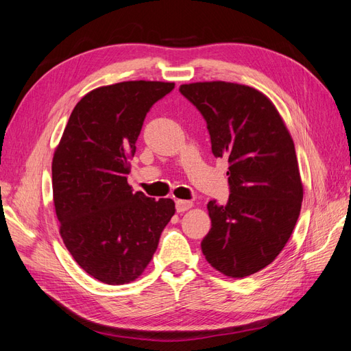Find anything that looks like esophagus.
<instances>
[{
    "label": "esophagus",
    "mask_w": 351,
    "mask_h": 351,
    "mask_svg": "<svg viewBox=\"0 0 351 351\" xmlns=\"http://www.w3.org/2000/svg\"><path fill=\"white\" fill-rule=\"evenodd\" d=\"M193 206L192 200H176V209L177 212H184Z\"/></svg>",
    "instance_id": "esophagus-1"
}]
</instances>
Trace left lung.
Masks as SVG:
<instances>
[{"mask_svg":"<svg viewBox=\"0 0 351 351\" xmlns=\"http://www.w3.org/2000/svg\"><path fill=\"white\" fill-rule=\"evenodd\" d=\"M178 90L205 119L212 154L228 161V202L208 204L202 253L227 277H247L278 256L300 215L293 139L274 104L250 86L199 82Z\"/></svg>","mask_w":351,"mask_h":351,"instance_id":"left-lung-1","label":"left lung"}]
</instances>
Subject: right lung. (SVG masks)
Listing matches in <instances>:
<instances>
[{
  "label": "right lung",
  "instance_id": "add662e5",
  "mask_svg": "<svg viewBox=\"0 0 351 351\" xmlns=\"http://www.w3.org/2000/svg\"><path fill=\"white\" fill-rule=\"evenodd\" d=\"M174 83L121 82L89 92L74 107L52 159L60 234L90 277L136 280L176 212L171 199L133 193L127 183L146 114Z\"/></svg>",
  "mask_w": 351,
  "mask_h": 351
}]
</instances>
